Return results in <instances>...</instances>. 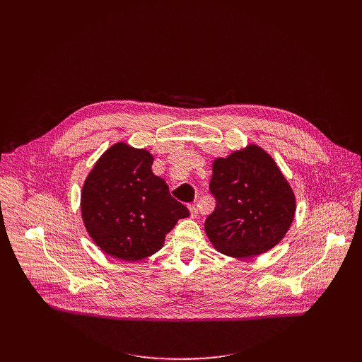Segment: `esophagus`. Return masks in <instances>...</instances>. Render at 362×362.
Returning <instances> with one entry per match:
<instances>
[{
    "label": "esophagus",
    "instance_id": "obj_1",
    "mask_svg": "<svg viewBox=\"0 0 362 362\" xmlns=\"http://www.w3.org/2000/svg\"><path fill=\"white\" fill-rule=\"evenodd\" d=\"M189 211H190V215H192V218H196L197 215H199V211H197V208L194 204H190L189 206Z\"/></svg>",
    "mask_w": 362,
    "mask_h": 362
}]
</instances>
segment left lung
<instances>
[{
    "instance_id": "8db88e82",
    "label": "left lung",
    "mask_w": 362,
    "mask_h": 362,
    "mask_svg": "<svg viewBox=\"0 0 362 362\" xmlns=\"http://www.w3.org/2000/svg\"><path fill=\"white\" fill-rule=\"evenodd\" d=\"M209 190L216 200L204 230L214 246L233 257L272 249L288 232L295 196L274 159L250 144L214 162Z\"/></svg>"
}]
</instances>
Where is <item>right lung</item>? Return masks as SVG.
Segmentation results:
<instances>
[{
    "label": "right lung",
    "mask_w": 362,
    "mask_h": 362,
    "mask_svg": "<svg viewBox=\"0 0 362 362\" xmlns=\"http://www.w3.org/2000/svg\"><path fill=\"white\" fill-rule=\"evenodd\" d=\"M153 158L124 143L97 160L81 192V216L97 246L123 261L156 253L179 219L190 214L153 175Z\"/></svg>",
    "instance_id": "right-lung-1"
}]
</instances>
